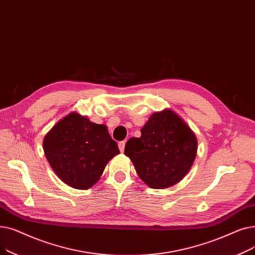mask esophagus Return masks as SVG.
<instances>
[{"instance_id": "obj_1", "label": "esophagus", "mask_w": 255, "mask_h": 255, "mask_svg": "<svg viewBox=\"0 0 255 255\" xmlns=\"http://www.w3.org/2000/svg\"><path fill=\"white\" fill-rule=\"evenodd\" d=\"M118 147H119V150L121 152L125 151V147H126V141H121L118 143Z\"/></svg>"}]
</instances>
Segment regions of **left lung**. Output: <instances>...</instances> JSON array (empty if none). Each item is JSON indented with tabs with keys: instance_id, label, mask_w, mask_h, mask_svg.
Wrapping results in <instances>:
<instances>
[{
	"instance_id": "1",
	"label": "left lung",
	"mask_w": 255,
	"mask_h": 255,
	"mask_svg": "<svg viewBox=\"0 0 255 255\" xmlns=\"http://www.w3.org/2000/svg\"><path fill=\"white\" fill-rule=\"evenodd\" d=\"M197 153V139L170 109L153 113L125 147L139 177L152 189L171 187L189 172Z\"/></svg>"
}]
</instances>
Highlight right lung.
Here are the masks:
<instances>
[{"label": "right lung", "instance_id": "right-lung-1", "mask_svg": "<svg viewBox=\"0 0 255 255\" xmlns=\"http://www.w3.org/2000/svg\"><path fill=\"white\" fill-rule=\"evenodd\" d=\"M47 162L71 188L86 190L98 181L112 157L119 153L107 127L72 112L62 118L43 140Z\"/></svg>", "mask_w": 255, "mask_h": 255}]
</instances>
